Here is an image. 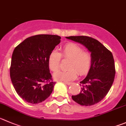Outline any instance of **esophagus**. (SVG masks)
<instances>
[{
  "instance_id": "34e87169",
  "label": "esophagus",
  "mask_w": 126,
  "mask_h": 126,
  "mask_svg": "<svg viewBox=\"0 0 126 126\" xmlns=\"http://www.w3.org/2000/svg\"><path fill=\"white\" fill-rule=\"evenodd\" d=\"M64 84H68V85H70V84H72V82H66V81H65V82H64Z\"/></svg>"
}]
</instances>
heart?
<instances>
[{
  "instance_id": "heart-1",
  "label": "heart",
  "mask_w": 126,
  "mask_h": 126,
  "mask_svg": "<svg viewBox=\"0 0 126 126\" xmlns=\"http://www.w3.org/2000/svg\"><path fill=\"white\" fill-rule=\"evenodd\" d=\"M62 58L69 60L66 71L55 73L53 77L56 80L68 81L75 79L77 73L80 76L88 73L92 64V55L90 51H83L82 47L73 42L66 43L61 48L60 53L53 51L48 58V64L50 70L55 72L60 66Z\"/></svg>"
}]
</instances>
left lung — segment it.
I'll use <instances>...</instances> for the list:
<instances>
[{
	"instance_id": "left-lung-1",
	"label": "left lung",
	"mask_w": 126,
	"mask_h": 126,
	"mask_svg": "<svg viewBox=\"0 0 126 126\" xmlns=\"http://www.w3.org/2000/svg\"><path fill=\"white\" fill-rule=\"evenodd\" d=\"M66 38L83 45L91 53L92 64L90 71L80 82L83 86L81 92L72 96V99L81 106L94 105L106 96L114 80L116 69L113 55L101 43L90 36Z\"/></svg>"
}]
</instances>
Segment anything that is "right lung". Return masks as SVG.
<instances>
[{
	"mask_svg": "<svg viewBox=\"0 0 126 126\" xmlns=\"http://www.w3.org/2000/svg\"><path fill=\"white\" fill-rule=\"evenodd\" d=\"M60 39L58 35H35L14 49L10 78L17 93L27 103H42L52 93L56 82L50 73L48 58Z\"/></svg>",
	"mask_w": 126,
	"mask_h": 126,
	"instance_id": "1",
	"label": "right lung"
}]
</instances>
